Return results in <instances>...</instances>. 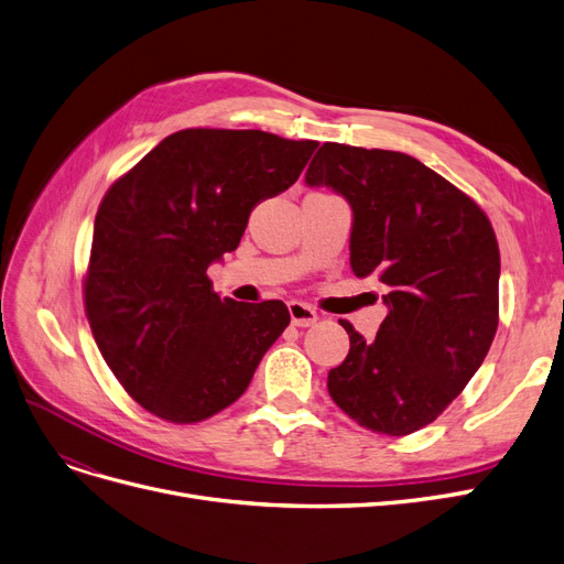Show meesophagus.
Instances as JSON below:
<instances>
[{"mask_svg":"<svg viewBox=\"0 0 564 564\" xmlns=\"http://www.w3.org/2000/svg\"><path fill=\"white\" fill-rule=\"evenodd\" d=\"M289 314H291V324L301 326V328L312 326L319 319V314L314 312L307 303H301V301H289Z\"/></svg>","mask_w":564,"mask_h":564,"instance_id":"esophagus-1","label":"esophagus"}]
</instances>
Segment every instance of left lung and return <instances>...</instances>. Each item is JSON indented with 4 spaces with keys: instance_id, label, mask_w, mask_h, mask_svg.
I'll list each match as a JSON object with an SVG mask.
<instances>
[{
    "instance_id": "1",
    "label": "left lung",
    "mask_w": 564,
    "mask_h": 564,
    "mask_svg": "<svg viewBox=\"0 0 564 564\" xmlns=\"http://www.w3.org/2000/svg\"><path fill=\"white\" fill-rule=\"evenodd\" d=\"M310 187L354 213L351 270L387 286L375 340L345 326L349 354L328 372L333 402L358 425L410 435L467 387L498 330L500 247L486 213L410 154L324 143Z\"/></svg>"
}]
</instances>
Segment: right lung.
I'll return each instance as SVG.
<instances>
[{
    "instance_id": "1",
    "label": "right lung",
    "mask_w": 564,
    "mask_h": 564,
    "mask_svg": "<svg viewBox=\"0 0 564 564\" xmlns=\"http://www.w3.org/2000/svg\"><path fill=\"white\" fill-rule=\"evenodd\" d=\"M317 141L259 129H183L110 185L83 284L97 347L150 414L198 423L250 387L289 326L282 301L215 294L208 265L250 213L296 183Z\"/></svg>"
}]
</instances>
